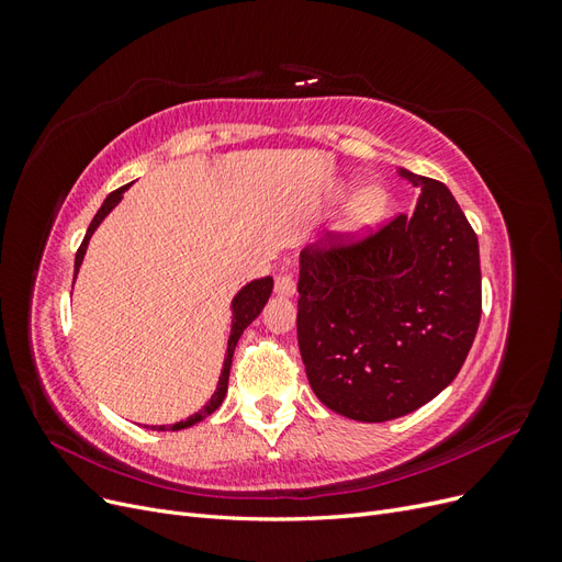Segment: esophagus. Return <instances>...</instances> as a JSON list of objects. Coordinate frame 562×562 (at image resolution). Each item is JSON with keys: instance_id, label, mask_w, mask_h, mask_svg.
I'll return each instance as SVG.
<instances>
[{"instance_id": "1", "label": "esophagus", "mask_w": 562, "mask_h": 562, "mask_svg": "<svg viewBox=\"0 0 562 562\" xmlns=\"http://www.w3.org/2000/svg\"><path fill=\"white\" fill-rule=\"evenodd\" d=\"M274 291H277V295H281V297H293L295 295V279H293V274H279L277 279H274Z\"/></svg>"}]
</instances>
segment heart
Returning a JSON list of instances; mask_svg holds the SVG:
<instances>
[{"label": "heart", "mask_w": 562, "mask_h": 562, "mask_svg": "<svg viewBox=\"0 0 562 562\" xmlns=\"http://www.w3.org/2000/svg\"><path fill=\"white\" fill-rule=\"evenodd\" d=\"M389 194L384 187L380 184H368V187H361L359 192L353 194L351 203H349V227L351 232H370L375 229L386 211H389Z\"/></svg>", "instance_id": "obj_1"}]
</instances>
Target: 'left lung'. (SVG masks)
Returning <instances> with one entry per match:
<instances>
[{
	"label": "left lung",
	"mask_w": 562,
	"mask_h": 562,
	"mask_svg": "<svg viewBox=\"0 0 562 562\" xmlns=\"http://www.w3.org/2000/svg\"><path fill=\"white\" fill-rule=\"evenodd\" d=\"M356 244L300 252L297 345L316 398L386 422L436 398L462 370L481 321L479 236L443 182Z\"/></svg>",
	"instance_id": "1"
}]
</instances>
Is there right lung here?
<instances>
[{"label": "right lung", "instance_id": "right-lung-1", "mask_svg": "<svg viewBox=\"0 0 562 562\" xmlns=\"http://www.w3.org/2000/svg\"><path fill=\"white\" fill-rule=\"evenodd\" d=\"M128 190V184L119 187V190H114L112 194H108V199L103 201V206L98 209L95 217L91 220V225L87 229V236H83V241L77 250V258H75V279H77V271L83 262V255H87V248H89V241L93 232L98 229V225L103 223V220L108 217V213L116 206L119 201H122L124 192ZM271 288H274V279L271 277H265V279H255L250 283H246L239 293L234 295L232 300V330H229V339H227V353H225V363H223V370H220V380H217V386H215V394L211 396V401L201 407L199 413L190 415L182 422H176L171 424V427H151L155 431H180V429H187V427H194L196 422L206 419L211 413H215L220 405H223L225 401V394H227V382H229V370H232V356H234V349H236V342H239V337L244 335V330L250 326V323L260 316V312L265 310V304L271 295Z\"/></svg>", "mask_w": 562, "mask_h": 562}]
</instances>
